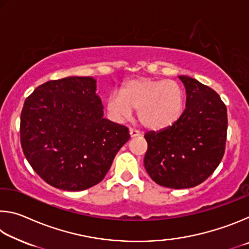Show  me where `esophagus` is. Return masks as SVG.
<instances>
[{
    "label": "esophagus",
    "mask_w": 249,
    "mask_h": 249,
    "mask_svg": "<svg viewBox=\"0 0 249 249\" xmlns=\"http://www.w3.org/2000/svg\"><path fill=\"white\" fill-rule=\"evenodd\" d=\"M129 135H130V137H138V136H142V133L141 132H138V130H136V129H133V128H130L129 129Z\"/></svg>",
    "instance_id": "obj_1"
}]
</instances>
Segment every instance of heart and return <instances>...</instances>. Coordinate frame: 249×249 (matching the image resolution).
Returning a JSON list of instances; mask_svg holds the SVG:
<instances>
[{
    "mask_svg": "<svg viewBox=\"0 0 249 249\" xmlns=\"http://www.w3.org/2000/svg\"><path fill=\"white\" fill-rule=\"evenodd\" d=\"M108 116L124 123L137 111L144 127L159 130L174 125L182 115L184 93L174 80L138 78L125 82L120 93L108 95L105 103Z\"/></svg>",
    "mask_w": 249,
    "mask_h": 249,
    "instance_id": "heart-1",
    "label": "heart"
}]
</instances>
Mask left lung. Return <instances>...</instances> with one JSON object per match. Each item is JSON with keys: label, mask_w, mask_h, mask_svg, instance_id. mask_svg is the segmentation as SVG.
<instances>
[{"label": "left lung", "mask_w": 249, "mask_h": 249, "mask_svg": "<svg viewBox=\"0 0 249 249\" xmlns=\"http://www.w3.org/2000/svg\"><path fill=\"white\" fill-rule=\"evenodd\" d=\"M185 109L174 125L145 134L147 174L166 188H193L213 174L224 156L227 111L220 95L197 80L179 75Z\"/></svg>", "instance_id": "1"}]
</instances>
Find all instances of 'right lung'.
I'll return each instance as SVG.
<instances>
[{
    "label": "right lung",
    "mask_w": 249,
    "mask_h": 249,
    "mask_svg": "<svg viewBox=\"0 0 249 249\" xmlns=\"http://www.w3.org/2000/svg\"><path fill=\"white\" fill-rule=\"evenodd\" d=\"M96 80L68 77L37 87L20 114V144L48 184L81 191L98 184L129 140L128 128L103 117Z\"/></svg>",
    "instance_id": "add662e5"
}]
</instances>
